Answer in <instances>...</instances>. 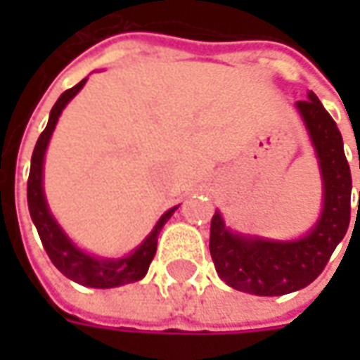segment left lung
<instances>
[{
    "mask_svg": "<svg viewBox=\"0 0 360 360\" xmlns=\"http://www.w3.org/2000/svg\"><path fill=\"white\" fill-rule=\"evenodd\" d=\"M297 102L322 177V212L309 233L293 241L243 235L226 226L216 210L210 224V255L218 276L237 291L278 297L299 291L322 274L351 219V169L343 139L318 96Z\"/></svg>",
    "mask_w": 360,
    "mask_h": 360,
    "instance_id": "1",
    "label": "left lung"
}]
</instances>
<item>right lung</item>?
I'll return each mask as SVG.
<instances>
[{
    "label": "right lung",
    "mask_w": 360,
    "mask_h": 360,
    "mask_svg": "<svg viewBox=\"0 0 360 360\" xmlns=\"http://www.w3.org/2000/svg\"><path fill=\"white\" fill-rule=\"evenodd\" d=\"M86 79H82L79 84H75L73 89L65 90L59 96L56 105L51 108L48 125L40 134V139L36 142L34 152H32V160H30V175H28L27 185V198H28V210H30V218L34 221L40 241H42L44 249L48 252V257L53 262L63 276L73 279L77 283L84 287H96V289H111V287L127 285L139 281L146 276L148 266L152 258L156 255L158 249V235L165 226V221L172 218L173 212L177 210V206H173L165 212L162 218L158 219L154 229L150 231L148 237L131 250L127 257L121 258H100L90 255L86 250L79 249L67 233L61 229L56 218L51 216L48 202H46V195H44L42 175H44V156H46V148L50 144L51 133L58 125V119L61 111L65 110V105L75 96L81 92L84 86Z\"/></svg>",
    "instance_id": "1"
}]
</instances>
